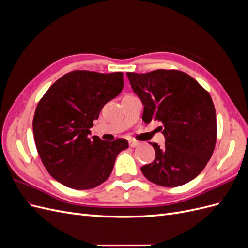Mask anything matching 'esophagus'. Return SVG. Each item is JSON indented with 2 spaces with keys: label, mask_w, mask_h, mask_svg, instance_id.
I'll return each mask as SVG.
<instances>
[{
  "label": "esophagus",
  "mask_w": 248,
  "mask_h": 248,
  "mask_svg": "<svg viewBox=\"0 0 248 248\" xmlns=\"http://www.w3.org/2000/svg\"><path fill=\"white\" fill-rule=\"evenodd\" d=\"M128 142H129V147H131V148L137 147L139 145V141L138 140H129Z\"/></svg>",
  "instance_id": "esophagus-1"
}]
</instances>
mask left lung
<instances>
[{"instance_id":"left-lung-1","label":"left lung","mask_w":248,"mask_h":248,"mask_svg":"<svg viewBox=\"0 0 248 248\" xmlns=\"http://www.w3.org/2000/svg\"><path fill=\"white\" fill-rule=\"evenodd\" d=\"M131 88L144 104L145 123L158 127L166 144L150 142L155 159L141 167L144 176L157 185L176 187L191 181L205 169L216 144V115L211 96L188 74L158 69L127 72Z\"/></svg>"}]
</instances>
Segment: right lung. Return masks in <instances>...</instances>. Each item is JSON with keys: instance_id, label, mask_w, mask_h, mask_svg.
<instances>
[{"instance_id": "right-lung-1", "label": "right lung", "mask_w": 248, "mask_h": 248, "mask_svg": "<svg viewBox=\"0 0 248 248\" xmlns=\"http://www.w3.org/2000/svg\"><path fill=\"white\" fill-rule=\"evenodd\" d=\"M124 87L123 73L74 70L60 78L36 108L33 133L49 175L73 189H91L109 177L118 154L128 141L90 138L104 104Z\"/></svg>"}]
</instances>
